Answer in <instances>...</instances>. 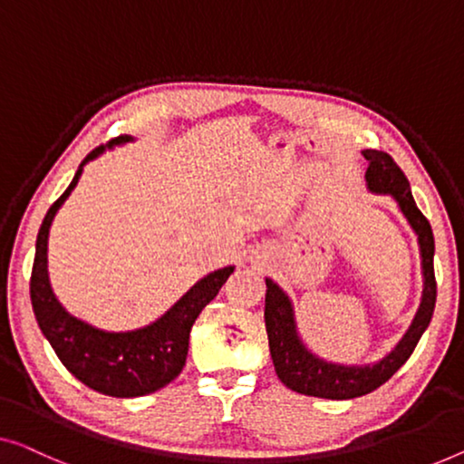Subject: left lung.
<instances>
[{
    "label": "left lung",
    "instance_id": "obj_1",
    "mask_svg": "<svg viewBox=\"0 0 464 464\" xmlns=\"http://www.w3.org/2000/svg\"><path fill=\"white\" fill-rule=\"evenodd\" d=\"M362 154L368 160V190L372 194H381V197H392L395 205L400 207L401 216L411 224L416 238H419L422 297L412 324L408 326L406 334L398 341V345L392 352L382 355L379 362H372V364H339V362H328L315 355L301 341L291 297L272 278H266L267 291L264 318L274 368H276L278 379L288 389L304 395H314V398L353 400L374 392L382 382L392 379L406 364L422 333L427 331L435 310V297H438V285H435L433 272V230L431 224L414 203L411 184H408L404 171L393 163V159L387 152L362 150Z\"/></svg>",
    "mask_w": 464,
    "mask_h": 464
}]
</instances>
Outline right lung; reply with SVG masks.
Returning <instances> with one entry per match:
<instances>
[{
	"mask_svg": "<svg viewBox=\"0 0 464 464\" xmlns=\"http://www.w3.org/2000/svg\"><path fill=\"white\" fill-rule=\"evenodd\" d=\"M127 142H133V138L119 136L109 146H98L83 159L69 188L45 213L37 234L31 272V304L44 337L50 341L52 349L72 377L93 392L112 398H138L154 393L182 372L194 320L234 272V266H227L207 274L160 318L136 331H102L64 310L52 291L48 274L52 221L69 194L75 190L83 167L106 149Z\"/></svg>",
	"mask_w": 464,
	"mask_h": 464,
	"instance_id": "right-lung-1",
	"label": "right lung"
}]
</instances>
